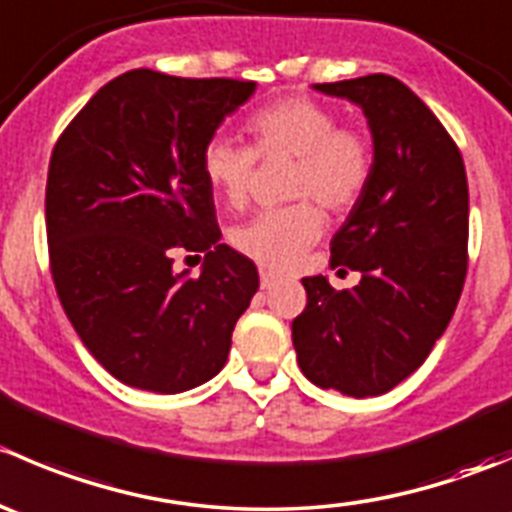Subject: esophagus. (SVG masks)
Masks as SVG:
<instances>
[{"label":"esophagus","mask_w":512,"mask_h":512,"mask_svg":"<svg viewBox=\"0 0 512 512\" xmlns=\"http://www.w3.org/2000/svg\"><path fill=\"white\" fill-rule=\"evenodd\" d=\"M275 285H277V277L272 275V272L260 270V287H262V289H272Z\"/></svg>","instance_id":"esophagus-1"}]
</instances>
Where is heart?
Here are the masks:
<instances>
[{
	"label": "heart",
	"mask_w": 512,
	"mask_h": 512,
	"mask_svg": "<svg viewBox=\"0 0 512 512\" xmlns=\"http://www.w3.org/2000/svg\"><path fill=\"white\" fill-rule=\"evenodd\" d=\"M252 148L227 136L203 146V175L227 208H242L250 193L257 156L294 160L289 198H309L257 213L230 232V245L272 272H287L322 237L324 213H347L366 193L376 153L369 133L339 126L337 113L309 96H285L257 108L245 121ZM315 203L312 204L311 200Z\"/></svg>",
	"instance_id": "1"
}]
</instances>
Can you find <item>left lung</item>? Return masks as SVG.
<instances>
[{"label":"left lung","mask_w":512,"mask_h":512,"mask_svg":"<svg viewBox=\"0 0 512 512\" xmlns=\"http://www.w3.org/2000/svg\"><path fill=\"white\" fill-rule=\"evenodd\" d=\"M314 89L364 111L376 165L332 237V267L361 272V282L337 292L327 277H304L292 342L312 384L364 399L414 374L456 312L468 270L466 165L431 108L394 76Z\"/></svg>","instance_id":"1"}]
</instances>
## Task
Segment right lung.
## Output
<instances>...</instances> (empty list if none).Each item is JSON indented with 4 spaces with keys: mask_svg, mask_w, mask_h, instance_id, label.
<instances>
[{
    "mask_svg": "<svg viewBox=\"0 0 512 512\" xmlns=\"http://www.w3.org/2000/svg\"><path fill=\"white\" fill-rule=\"evenodd\" d=\"M255 81L133 69L108 81L56 141L46 178L51 277L94 359L133 389L180 394L225 366L260 287L220 245L203 146ZM206 255L200 278L175 251Z\"/></svg>",
    "mask_w": 512,
    "mask_h": 512,
    "instance_id": "obj_1",
    "label": "right lung"
}]
</instances>
